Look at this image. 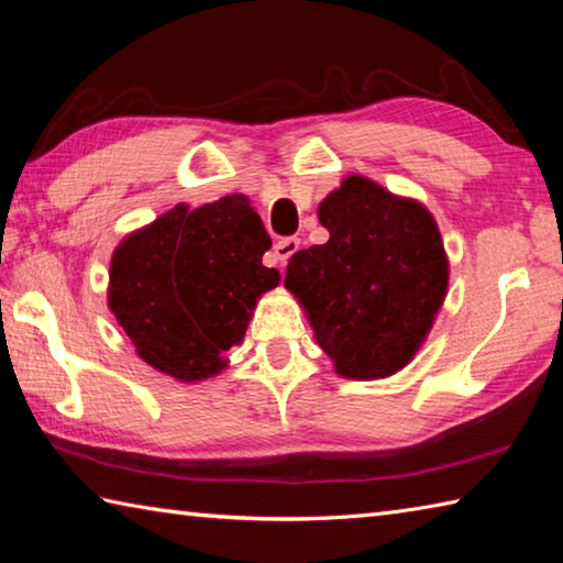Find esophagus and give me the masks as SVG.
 Masks as SVG:
<instances>
[{
	"mask_svg": "<svg viewBox=\"0 0 563 563\" xmlns=\"http://www.w3.org/2000/svg\"><path fill=\"white\" fill-rule=\"evenodd\" d=\"M298 251H300V238H280V241L273 247L275 258H278L280 265L288 263Z\"/></svg>",
	"mask_w": 563,
	"mask_h": 563,
	"instance_id": "esophagus-1",
	"label": "esophagus"
}]
</instances>
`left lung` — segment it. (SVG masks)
Returning <instances> with one entry per match:
<instances>
[{"mask_svg": "<svg viewBox=\"0 0 563 563\" xmlns=\"http://www.w3.org/2000/svg\"><path fill=\"white\" fill-rule=\"evenodd\" d=\"M330 241L298 251L285 288L318 345L350 379L402 369L432 330L450 265L432 213L365 176H347L318 208Z\"/></svg>", "mask_w": 563, "mask_h": 563, "instance_id": "1", "label": "left lung"}]
</instances>
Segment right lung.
<instances>
[{
	"label": "right lung",
	"mask_w": 563,
	"mask_h": 563,
	"mask_svg": "<svg viewBox=\"0 0 563 563\" xmlns=\"http://www.w3.org/2000/svg\"><path fill=\"white\" fill-rule=\"evenodd\" d=\"M271 235L245 196L178 203L113 251L109 308L139 357L198 383L225 367L247 320L280 273L265 268Z\"/></svg>",
	"instance_id": "right-lung-1"
}]
</instances>
